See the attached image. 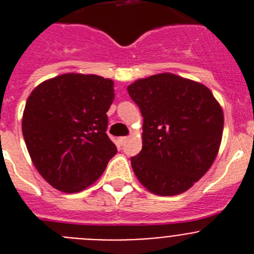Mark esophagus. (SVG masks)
I'll return each instance as SVG.
<instances>
[{
    "label": "esophagus",
    "mask_w": 254,
    "mask_h": 254,
    "mask_svg": "<svg viewBox=\"0 0 254 254\" xmlns=\"http://www.w3.org/2000/svg\"><path fill=\"white\" fill-rule=\"evenodd\" d=\"M127 140H128V137H120V138H118V141H120L121 145H125V143L127 142Z\"/></svg>",
    "instance_id": "1"
}]
</instances>
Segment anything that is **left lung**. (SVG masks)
Masks as SVG:
<instances>
[{
	"instance_id": "left-lung-1",
	"label": "left lung",
	"mask_w": 254,
	"mask_h": 254,
	"mask_svg": "<svg viewBox=\"0 0 254 254\" xmlns=\"http://www.w3.org/2000/svg\"><path fill=\"white\" fill-rule=\"evenodd\" d=\"M127 91L143 117L142 150L131 158L134 174L154 194L183 193L216 158L223 109L205 85L173 73L140 78Z\"/></svg>"
}]
</instances>
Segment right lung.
<instances>
[{"instance_id": "1", "label": "right lung", "mask_w": 254, "mask_h": 254, "mask_svg": "<svg viewBox=\"0 0 254 254\" xmlns=\"http://www.w3.org/2000/svg\"><path fill=\"white\" fill-rule=\"evenodd\" d=\"M113 87L102 76L64 73L29 95L21 123L26 149L40 176L56 190H85L117 154L107 134Z\"/></svg>"}]
</instances>
